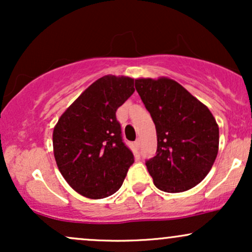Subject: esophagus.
I'll use <instances>...</instances> for the list:
<instances>
[{
  "label": "esophagus",
  "mask_w": 252,
  "mask_h": 252,
  "mask_svg": "<svg viewBox=\"0 0 252 252\" xmlns=\"http://www.w3.org/2000/svg\"><path fill=\"white\" fill-rule=\"evenodd\" d=\"M135 147H136V148H140V147H141V138H137V140L135 141Z\"/></svg>",
  "instance_id": "obj_1"
}]
</instances>
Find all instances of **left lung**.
<instances>
[{"mask_svg": "<svg viewBox=\"0 0 252 252\" xmlns=\"http://www.w3.org/2000/svg\"><path fill=\"white\" fill-rule=\"evenodd\" d=\"M135 88L156 128V155L146 161L154 185L168 193L196 186L218 154L219 128L213 115L169 78H140Z\"/></svg>", "mask_w": 252, "mask_h": 252, "instance_id": "obj_1", "label": "left lung"}]
</instances>
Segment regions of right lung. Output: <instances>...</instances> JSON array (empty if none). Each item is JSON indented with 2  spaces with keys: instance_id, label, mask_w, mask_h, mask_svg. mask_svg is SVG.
Segmentation results:
<instances>
[{
  "instance_id": "1",
  "label": "right lung",
  "mask_w": 252,
  "mask_h": 252,
  "mask_svg": "<svg viewBox=\"0 0 252 252\" xmlns=\"http://www.w3.org/2000/svg\"><path fill=\"white\" fill-rule=\"evenodd\" d=\"M134 91L132 78L104 76L66 109L54 126L58 168L86 198L103 199L117 192L134 163L116 118L117 109Z\"/></svg>"
}]
</instances>
